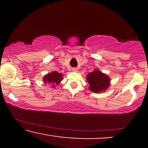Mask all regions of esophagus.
Segmentation results:
<instances>
[{"label":"esophagus","instance_id":"34e87169","mask_svg":"<svg viewBox=\"0 0 148 148\" xmlns=\"http://www.w3.org/2000/svg\"><path fill=\"white\" fill-rule=\"evenodd\" d=\"M77 70H78V69L76 68H72L73 72H77Z\"/></svg>","mask_w":148,"mask_h":148}]
</instances>
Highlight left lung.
Segmentation results:
<instances>
[{
  "label": "left lung",
  "instance_id": "1",
  "mask_svg": "<svg viewBox=\"0 0 148 148\" xmlns=\"http://www.w3.org/2000/svg\"><path fill=\"white\" fill-rule=\"evenodd\" d=\"M89 87L88 89L92 92L100 93L106 91L111 84V79L107 74L101 72L99 69H95L86 76Z\"/></svg>",
  "mask_w": 148,
  "mask_h": 148
}]
</instances>
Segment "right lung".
Instances as JSON below:
<instances>
[{
	"instance_id": "right-lung-1",
	"label": "right lung",
	"mask_w": 148,
	"mask_h": 148,
	"mask_svg": "<svg viewBox=\"0 0 148 148\" xmlns=\"http://www.w3.org/2000/svg\"><path fill=\"white\" fill-rule=\"evenodd\" d=\"M62 79H63V75L56 71L48 73L43 77L44 83L45 84H49L52 88H55V86L60 84Z\"/></svg>"
}]
</instances>
